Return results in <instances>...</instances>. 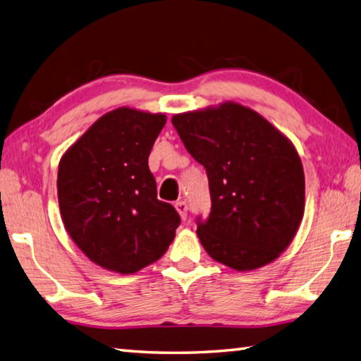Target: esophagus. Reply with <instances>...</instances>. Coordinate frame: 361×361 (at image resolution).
I'll return each mask as SVG.
<instances>
[{
  "label": "esophagus",
  "instance_id": "34e87169",
  "mask_svg": "<svg viewBox=\"0 0 361 361\" xmlns=\"http://www.w3.org/2000/svg\"><path fill=\"white\" fill-rule=\"evenodd\" d=\"M174 207H176V210H178V212H179L180 219H182V220H187V210H188L187 202H185V201H178V202L174 204Z\"/></svg>",
  "mask_w": 361,
  "mask_h": 361
}]
</instances>
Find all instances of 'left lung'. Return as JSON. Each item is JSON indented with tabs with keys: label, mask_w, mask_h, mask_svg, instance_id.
Masks as SVG:
<instances>
[{
	"label": "left lung",
	"mask_w": 361,
	"mask_h": 361,
	"mask_svg": "<svg viewBox=\"0 0 361 361\" xmlns=\"http://www.w3.org/2000/svg\"><path fill=\"white\" fill-rule=\"evenodd\" d=\"M171 122L207 173L212 209L196 229L207 255L237 271L275 261L305 212V174L294 145L235 102L174 114Z\"/></svg>",
	"instance_id": "1"
}]
</instances>
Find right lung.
Here are the masks:
<instances>
[{
	"label": "right lung",
	"instance_id": "add662e5",
	"mask_svg": "<svg viewBox=\"0 0 361 361\" xmlns=\"http://www.w3.org/2000/svg\"><path fill=\"white\" fill-rule=\"evenodd\" d=\"M161 113L121 106L99 118L67 149L58 169L61 219L90 259L135 274L165 255L180 216L157 198L151 149Z\"/></svg>",
	"mask_w": 361,
	"mask_h": 361
}]
</instances>
